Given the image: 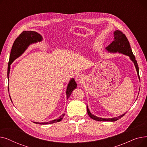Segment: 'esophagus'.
Returning <instances> with one entry per match:
<instances>
[{"instance_id":"34e87169","label":"esophagus","mask_w":147,"mask_h":147,"mask_svg":"<svg viewBox=\"0 0 147 147\" xmlns=\"http://www.w3.org/2000/svg\"><path fill=\"white\" fill-rule=\"evenodd\" d=\"M75 79L76 80V82H78L79 83H81L84 80V76H83V74H80V73H78L77 74L76 77H75Z\"/></svg>"}]
</instances>
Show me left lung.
<instances>
[{
    "mask_svg": "<svg viewBox=\"0 0 147 147\" xmlns=\"http://www.w3.org/2000/svg\"><path fill=\"white\" fill-rule=\"evenodd\" d=\"M114 40L112 42L111 44H110L107 47L105 48L106 51L110 53H122L123 55H127L129 57L130 60L132 61L136 68L137 74L138 76L139 79L140 80V74H139V67L137 64V61L135 59V57L133 54L132 51L130 48V43L127 40L126 36L123 34L120 30H115L114 32ZM87 111L89 116L95 120L96 121H115L121 118L126 113V112L124 114H123L121 115H119L118 117H115L113 118H101L95 116L94 114H92L90 110H89L88 106L87 105Z\"/></svg>",
    "mask_w": 147,
    "mask_h": 147,
    "instance_id": "obj_1",
    "label": "left lung"
}]
</instances>
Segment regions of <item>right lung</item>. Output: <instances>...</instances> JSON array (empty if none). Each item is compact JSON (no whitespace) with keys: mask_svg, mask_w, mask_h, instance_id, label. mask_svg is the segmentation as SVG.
I'll list each match as a JSON object with an SVG mask.
<instances>
[{"mask_svg":"<svg viewBox=\"0 0 147 147\" xmlns=\"http://www.w3.org/2000/svg\"><path fill=\"white\" fill-rule=\"evenodd\" d=\"M43 40L42 36L39 34L34 31H24L15 40L11 51L10 57H9V67H8L7 69V79L9 78V72H10V65L13 62L20 57L22 54H23L26 49L28 48V46L33 43H36L37 42H40ZM77 88V84L75 82L74 79L73 78L69 81V83L67 85V88L66 89V95L67 99L71 94L72 92ZM8 91H9V86H8ZM10 96V95H9ZM11 98V96H10ZM12 101V99L11 98ZM65 114H63L59 118L53 120L48 122H43V123H38L35 122L34 123L39 125H49L55 123L57 122H59L63 119Z\"/></svg>","mask_w":147,"mask_h":147,"instance_id":"1","label":"right lung"}]
</instances>
